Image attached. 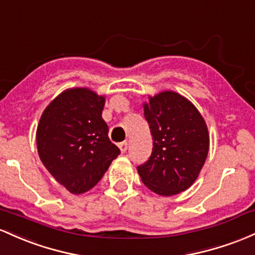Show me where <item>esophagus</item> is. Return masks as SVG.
<instances>
[{"label": "esophagus", "mask_w": 255, "mask_h": 255, "mask_svg": "<svg viewBox=\"0 0 255 255\" xmlns=\"http://www.w3.org/2000/svg\"><path fill=\"white\" fill-rule=\"evenodd\" d=\"M118 145H119L120 150H122V153H125V151L128 150V142H127V141H124V142H120Z\"/></svg>", "instance_id": "1"}]
</instances>
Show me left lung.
I'll return each instance as SVG.
<instances>
[{"mask_svg": "<svg viewBox=\"0 0 255 255\" xmlns=\"http://www.w3.org/2000/svg\"><path fill=\"white\" fill-rule=\"evenodd\" d=\"M153 149L137 166L142 182L151 191L171 196L195 182L208 154V131L204 118L187 99L164 91L144 105Z\"/></svg>", "mask_w": 255, "mask_h": 255, "instance_id": "1", "label": "left lung"}]
</instances>
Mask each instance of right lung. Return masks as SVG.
I'll return each instance as SVG.
<instances>
[{
  "label": "right lung",
  "mask_w": 255,
  "mask_h": 255,
  "mask_svg": "<svg viewBox=\"0 0 255 255\" xmlns=\"http://www.w3.org/2000/svg\"><path fill=\"white\" fill-rule=\"evenodd\" d=\"M105 97L89 89L60 94L43 112L37 149L51 176L70 193L95 187L120 149L108 137L102 119Z\"/></svg>",
  "instance_id": "1"
}]
</instances>
